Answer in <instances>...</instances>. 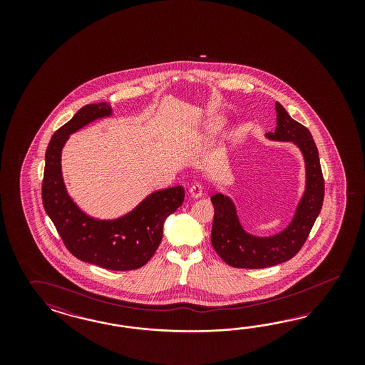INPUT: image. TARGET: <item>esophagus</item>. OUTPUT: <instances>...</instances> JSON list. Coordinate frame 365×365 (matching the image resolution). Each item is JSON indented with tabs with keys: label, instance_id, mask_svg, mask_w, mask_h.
Here are the masks:
<instances>
[{
	"label": "esophagus",
	"instance_id": "obj_1",
	"mask_svg": "<svg viewBox=\"0 0 365 365\" xmlns=\"http://www.w3.org/2000/svg\"><path fill=\"white\" fill-rule=\"evenodd\" d=\"M188 191L192 198H200L203 195V186L200 183H194Z\"/></svg>",
	"mask_w": 365,
	"mask_h": 365
}]
</instances>
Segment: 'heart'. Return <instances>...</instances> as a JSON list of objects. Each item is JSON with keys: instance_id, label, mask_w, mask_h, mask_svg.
I'll return each instance as SVG.
<instances>
[{"instance_id": "obj_1", "label": "heart", "mask_w": 365, "mask_h": 365, "mask_svg": "<svg viewBox=\"0 0 365 365\" xmlns=\"http://www.w3.org/2000/svg\"><path fill=\"white\" fill-rule=\"evenodd\" d=\"M220 128H221V120L218 118H211L207 123V130L210 133H217Z\"/></svg>"}]
</instances>
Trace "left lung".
Instances as JSON below:
<instances>
[{
    "mask_svg": "<svg viewBox=\"0 0 365 365\" xmlns=\"http://www.w3.org/2000/svg\"><path fill=\"white\" fill-rule=\"evenodd\" d=\"M277 127L266 138L293 142L305 160L307 186L296 214L285 230L272 237H255L243 230L232 199L221 192L214 194V221L211 245L222 259L232 267L264 269L289 261L299 253L320 214L324 202V178L320 158L309 130L289 116L277 101Z\"/></svg>",
    "mask_w": 365,
    "mask_h": 365,
    "instance_id": "1",
    "label": "left lung"
}]
</instances>
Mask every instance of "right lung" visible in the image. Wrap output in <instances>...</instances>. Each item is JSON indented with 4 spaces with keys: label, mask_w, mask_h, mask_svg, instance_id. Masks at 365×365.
<instances>
[{
    "label": "right lung",
    "mask_w": 365,
    "mask_h": 365,
    "mask_svg": "<svg viewBox=\"0 0 365 365\" xmlns=\"http://www.w3.org/2000/svg\"><path fill=\"white\" fill-rule=\"evenodd\" d=\"M112 113L110 104H87L60 127L45 153L43 203L66 249L80 261L108 270H135L154 255L167 217L182 206V186L155 191L118 220L100 221L80 210L66 192L61 174V150L71 133Z\"/></svg>",
    "instance_id": "obj_1"
}]
</instances>
